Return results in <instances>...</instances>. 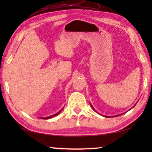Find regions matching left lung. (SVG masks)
<instances>
[{"mask_svg":"<svg viewBox=\"0 0 152 152\" xmlns=\"http://www.w3.org/2000/svg\"><path fill=\"white\" fill-rule=\"evenodd\" d=\"M91 107H92V108H93V110H94V111H95V109H93V107H92V105H91ZM103 116H104V115H103ZM104 117H107V116H104Z\"/></svg>","mask_w":152,"mask_h":152,"instance_id":"1","label":"left lung"}]
</instances>
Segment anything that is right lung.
<instances>
[{"label": "right lung", "mask_w": 152, "mask_h": 152, "mask_svg": "<svg viewBox=\"0 0 152 152\" xmlns=\"http://www.w3.org/2000/svg\"><path fill=\"white\" fill-rule=\"evenodd\" d=\"M62 109L61 110H60V111L58 112V113H57L56 114H54V115H51V116H49V117H45V118H42V119H44V120H47V119H49V118H53V117H55V116H56V115H57L58 114H59L60 112H61V111H62Z\"/></svg>", "instance_id": "1"}]
</instances>
